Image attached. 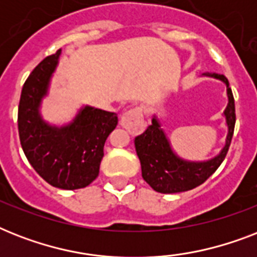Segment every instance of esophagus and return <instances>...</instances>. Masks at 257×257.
Listing matches in <instances>:
<instances>
[{
    "label": "esophagus",
    "mask_w": 257,
    "mask_h": 257,
    "mask_svg": "<svg viewBox=\"0 0 257 257\" xmlns=\"http://www.w3.org/2000/svg\"><path fill=\"white\" fill-rule=\"evenodd\" d=\"M120 124L122 128L126 129L133 136L143 133L145 128V122L141 108H132L126 110L125 113H122Z\"/></svg>",
    "instance_id": "obj_1"
}]
</instances>
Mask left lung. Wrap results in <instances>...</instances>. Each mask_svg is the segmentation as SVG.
Returning a JSON list of instances; mask_svg holds the SVG:
<instances>
[{
	"label": "left lung",
	"instance_id": "left-lung-1",
	"mask_svg": "<svg viewBox=\"0 0 257 257\" xmlns=\"http://www.w3.org/2000/svg\"><path fill=\"white\" fill-rule=\"evenodd\" d=\"M207 76L219 78L227 85L228 105L224 110V116L228 125L225 145L223 151L211 160L197 161V163L185 161L172 151L168 139L160 128L159 121L156 117H153L152 125H149L143 135L135 139V147H136L137 156L140 159L143 179L156 192L177 193L199 187L209 176L215 173L216 169L219 168L227 156L235 131V100L225 76L216 73L207 74Z\"/></svg>",
	"mask_w": 257,
	"mask_h": 257
}]
</instances>
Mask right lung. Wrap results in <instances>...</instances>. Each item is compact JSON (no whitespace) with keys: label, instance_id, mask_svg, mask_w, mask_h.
Instances as JSON below:
<instances>
[{"label":"right lung","instance_id":"add662e5","mask_svg":"<svg viewBox=\"0 0 257 257\" xmlns=\"http://www.w3.org/2000/svg\"><path fill=\"white\" fill-rule=\"evenodd\" d=\"M61 50L48 56L22 86L18 105V135L26 159L46 183L61 189L85 188L96 179L104 157V144L116 128L117 114L82 108L69 125L57 128L40 116Z\"/></svg>","mask_w":257,"mask_h":257}]
</instances>
